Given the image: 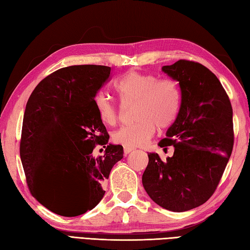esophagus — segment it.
<instances>
[{
  "label": "esophagus",
  "instance_id": "34e87169",
  "mask_svg": "<svg viewBox=\"0 0 250 250\" xmlns=\"http://www.w3.org/2000/svg\"><path fill=\"white\" fill-rule=\"evenodd\" d=\"M133 150L132 149V148H130V147H124V153H125V156H126V155H129V153Z\"/></svg>",
  "mask_w": 250,
  "mask_h": 250
}]
</instances>
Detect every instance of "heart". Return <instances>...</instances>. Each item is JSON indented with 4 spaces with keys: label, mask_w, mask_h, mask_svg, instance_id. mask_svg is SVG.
<instances>
[{
    "label": "heart",
    "mask_w": 250,
    "mask_h": 250,
    "mask_svg": "<svg viewBox=\"0 0 250 250\" xmlns=\"http://www.w3.org/2000/svg\"><path fill=\"white\" fill-rule=\"evenodd\" d=\"M115 89L125 103H136L134 119L137 120L113 132L111 140L116 144L130 148L144 145L155 133L156 126L166 130L176 119L180 94L172 79L131 71L115 83ZM94 107L105 125H113L119 118L118 107L103 91L95 95Z\"/></svg>",
    "instance_id": "b5f03b06"
}]
</instances>
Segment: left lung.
<instances>
[{"label": "left lung", "instance_id": "left-lung-1", "mask_svg": "<svg viewBox=\"0 0 250 250\" xmlns=\"http://www.w3.org/2000/svg\"><path fill=\"white\" fill-rule=\"evenodd\" d=\"M162 71L178 82L176 119L159 146L174 147L162 161L148 153L142 182L150 199L163 208L186 211L208 200L218 186L234 144L230 99L213 72L198 62L178 60Z\"/></svg>", "mask_w": 250, "mask_h": 250}]
</instances>
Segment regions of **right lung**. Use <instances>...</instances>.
<instances>
[{"label": "right lung", "mask_w": 250, "mask_h": 250, "mask_svg": "<svg viewBox=\"0 0 250 250\" xmlns=\"http://www.w3.org/2000/svg\"><path fill=\"white\" fill-rule=\"evenodd\" d=\"M109 75L104 65L60 68L37 84L26 103L21 162L31 194L52 213L75 217L94 208L104 196V180L124 158V147L107 144L109 135L94 107ZM98 144L105 151L94 157ZM68 185L81 193L78 201L61 198Z\"/></svg>", "instance_id": "right-lung-1"}]
</instances>
